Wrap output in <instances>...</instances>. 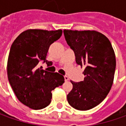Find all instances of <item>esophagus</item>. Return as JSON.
<instances>
[{
	"instance_id": "34e87169",
	"label": "esophagus",
	"mask_w": 126,
	"mask_h": 126,
	"mask_svg": "<svg viewBox=\"0 0 126 126\" xmlns=\"http://www.w3.org/2000/svg\"><path fill=\"white\" fill-rule=\"evenodd\" d=\"M64 79H65V80L66 81V80H69V77L68 76H64Z\"/></svg>"
}]
</instances>
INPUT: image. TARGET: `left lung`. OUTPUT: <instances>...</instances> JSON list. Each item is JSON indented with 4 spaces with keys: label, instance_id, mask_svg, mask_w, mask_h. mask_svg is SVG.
<instances>
[{
    "label": "left lung",
    "instance_id": "8db88e82",
    "mask_svg": "<svg viewBox=\"0 0 126 126\" xmlns=\"http://www.w3.org/2000/svg\"><path fill=\"white\" fill-rule=\"evenodd\" d=\"M67 44L74 51L78 65L83 66L84 80H71L73 89L67 94L72 107L85 111L101 103L113 84L116 57L109 40L95 31L64 30Z\"/></svg>",
    "mask_w": 126,
    "mask_h": 126
}]
</instances>
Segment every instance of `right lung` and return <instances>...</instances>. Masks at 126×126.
<instances>
[{
	"mask_svg": "<svg viewBox=\"0 0 126 126\" xmlns=\"http://www.w3.org/2000/svg\"><path fill=\"white\" fill-rule=\"evenodd\" d=\"M62 34L61 29H29L22 32L11 46L7 60V76L12 90L22 104L38 110L51 102V91L64 82L63 76L39 67L46 60L49 47Z\"/></svg>",
	"mask_w": 126,
	"mask_h": 126,
	"instance_id": "obj_1",
	"label": "right lung"
}]
</instances>
